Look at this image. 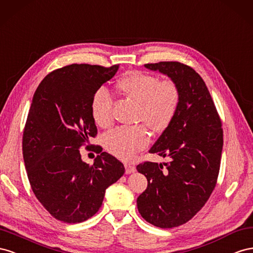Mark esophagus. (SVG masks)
I'll use <instances>...</instances> for the list:
<instances>
[{
  "mask_svg": "<svg viewBox=\"0 0 253 253\" xmlns=\"http://www.w3.org/2000/svg\"><path fill=\"white\" fill-rule=\"evenodd\" d=\"M125 171H126V174H132V172L135 171V168L133 167V165L125 164Z\"/></svg>",
  "mask_w": 253,
  "mask_h": 253,
  "instance_id": "obj_1",
  "label": "esophagus"
}]
</instances>
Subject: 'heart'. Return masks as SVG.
<instances>
[{"label": "heart", "mask_w": 253, "mask_h": 253, "mask_svg": "<svg viewBox=\"0 0 253 253\" xmlns=\"http://www.w3.org/2000/svg\"><path fill=\"white\" fill-rule=\"evenodd\" d=\"M118 88L127 97L139 104L138 120L155 131L167 129L175 119L180 104V91L172 82H162L158 77L133 71L122 77ZM113 98L105 88L95 91L91 100V113L99 126L112 121ZM149 143V134L143 126L119 127L107 133L105 146L113 156L130 160Z\"/></svg>", "instance_id": "b5f03b06"}]
</instances>
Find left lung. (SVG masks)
<instances>
[{"mask_svg": "<svg viewBox=\"0 0 253 253\" xmlns=\"http://www.w3.org/2000/svg\"><path fill=\"white\" fill-rule=\"evenodd\" d=\"M176 84L178 112L149 149L169 157V163L144 162L136 167L147 179V189L136 199L142 217L159 228L189 221L210 197L218 177L222 150L221 122L204 79L177 61L147 63Z\"/></svg>", "mask_w": 253, "mask_h": 253, "instance_id": "left-lung-1", "label": "left lung"}]
</instances>
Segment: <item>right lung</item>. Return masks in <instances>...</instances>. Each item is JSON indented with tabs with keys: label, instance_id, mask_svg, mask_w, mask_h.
Returning <instances> with one entry per match:
<instances>
[{
	"label": "right lung",
	"instance_id": "add662e5",
	"mask_svg": "<svg viewBox=\"0 0 253 253\" xmlns=\"http://www.w3.org/2000/svg\"><path fill=\"white\" fill-rule=\"evenodd\" d=\"M118 70L119 64H70L46 75L34 94L23 132L25 169L36 197L58 220L76 223L92 217L107 187L125 172L123 163L99 146L93 165L79 153L97 133L92 96Z\"/></svg>",
	"mask_w": 253,
	"mask_h": 253
}]
</instances>
